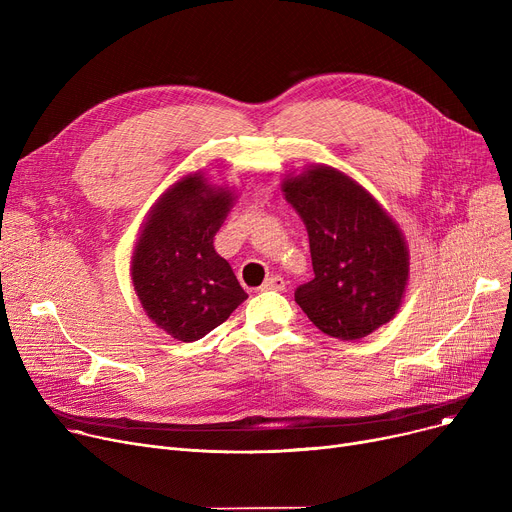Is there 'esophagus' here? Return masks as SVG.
Instances as JSON below:
<instances>
[{
	"instance_id": "obj_1",
	"label": "esophagus",
	"mask_w": 512,
	"mask_h": 512,
	"mask_svg": "<svg viewBox=\"0 0 512 512\" xmlns=\"http://www.w3.org/2000/svg\"><path fill=\"white\" fill-rule=\"evenodd\" d=\"M261 288L263 290H278V292H282V290H286V280L282 276H270L261 284Z\"/></svg>"
}]
</instances>
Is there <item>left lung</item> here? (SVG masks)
<instances>
[{"label":"left lung","mask_w":512,"mask_h":512,"mask_svg":"<svg viewBox=\"0 0 512 512\" xmlns=\"http://www.w3.org/2000/svg\"><path fill=\"white\" fill-rule=\"evenodd\" d=\"M305 222L315 278L294 301L332 338L359 340L396 315L409 282V247L369 191L330 166H309L282 182Z\"/></svg>","instance_id":"left-lung-1"}]
</instances>
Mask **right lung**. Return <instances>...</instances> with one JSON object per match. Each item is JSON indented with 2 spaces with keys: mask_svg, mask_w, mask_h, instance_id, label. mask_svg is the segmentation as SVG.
<instances>
[{
  "mask_svg": "<svg viewBox=\"0 0 512 512\" xmlns=\"http://www.w3.org/2000/svg\"><path fill=\"white\" fill-rule=\"evenodd\" d=\"M232 203L226 186L188 174L157 199L134 245V292L153 324L176 340L203 338L247 299L230 263L213 249Z\"/></svg>",
  "mask_w": 512,
  "mask_h": 512,
  "instance_id": "obj_1",
  "label": "right lung"
}]
</instances>
